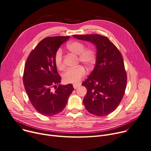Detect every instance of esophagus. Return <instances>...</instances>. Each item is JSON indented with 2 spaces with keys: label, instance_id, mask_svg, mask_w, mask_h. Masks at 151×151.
Instances as JSON below:
<instances>
[{
  "label": "esophagus",
  "instance_id": "34e87169",
  "mask_svg": "<svg viewBox=\"0 0 151 151\" xmlns=\"http://www.w3.org/2000/svg\"><path fill=\"white\" fill-rule=\"evenodd\" d=\"M80 86H81V84H79V83H78V84H73V88H74L75 89L79 87Z\"/></svg>",
  "mask_w": 151,
  "mask_h": 151
}]
</instances>
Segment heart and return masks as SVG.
Listing matches in <instances>:
<instances>
[{"instance_id": "1", "label": "heart", "mask_w": 151, "mask_h": 151, "mask_svg": "<svg viewBox=\"0 0 151 151\" xmlns=\"http://www.w3.org/2000/svg\"><path fill=\"white\" fill-rule=\"evenodd\" d=\"M85 44L79 41L70 42L67 45L70 52L78 55L79 61L88 67L94 65L96 60V52L93 47L85 48ZM64 57L63 50L58 48L55 54L54 60L56 67L59 70L64 69ZM86 74L84 67L78 65L75 68L67 69L63 75V80L65 83H75L79 82Z\"/></svg>"}]
</instances>
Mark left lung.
<instances>
[{
  "instance_id": "8db88e82",
  "label": "left lung",
  "mask_w": 151,
  "mask_h": 151,
  "mask_svg": "<svg viewBox=\"0 0 151 151\" xmlns=\"http://www.w3.org/2000/svg\"><path fill=\"white\" fill-rule=\"evenodd\" d=\"M93 43L97 48L93 71L82 85L87 88L83 103L88 112L106 116L117 108L125 93L127 73L123 56L107 37L99 35H75Z\"/></svg>"
}]
</instances>
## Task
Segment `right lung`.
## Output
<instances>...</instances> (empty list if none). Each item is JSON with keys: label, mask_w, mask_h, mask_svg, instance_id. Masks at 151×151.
<instances>
[{"label": "right lung", "mask_w": 151, "mask_h": 151, "mask_svg": "<svg viewBox=\"0 0 151 151\" xmlns=\"http://www.w3.org/2000/svg\"><path fill=\"white\" fill-rule=\"evenodd\" d=\"M70 37H47L40 41L29 54L24 67L23 83L30 103L36 111L51 116L62 112L68 98L74 90L73 85H59L54 56L56 50ZM55 87V90L52 91Z\"/></svg>", "instance_id": "add662e5"}]
</instances>
